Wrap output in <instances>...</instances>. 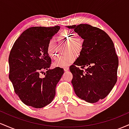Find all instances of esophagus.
<instances>
[{"mask_svg": "<svg viewBox=\"0 0 129 129\" xmlns=\"http://www.w3.org/2000/svg\"><path fill=\"white\" fill-rule=\"evenodd\" d=\"M63 69H64V70L66 71V72H67V71H68L69 70V68L68 67H65L64 68H63Z\"/></svg>", "mask_w": 129, "mask_h": 129, "instance_id": "esophagus-1", "label": "esophagus"}]
</instances>
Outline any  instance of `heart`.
I'll return each instance as SVG.
<instances>
[{
    "mask_svg": "<svg viewBox=\"0 0 129 129\" xmlns=\"http://www.w3.org/2000/svg\"><path fill=\"white\" fill-rule=\"evenodd\" d=\"M75 36L72 32L66 31L60 34L58 36L59 41L61 42H68V51H75L78 53L81 51L82 48V42L80 39L74 38ZM47 54L54 59L58 58L59 54L57 51V48L56 44L53 41L48 42L47 47ZM76 55L73 53H69L67 55L60 57L59 59L54 63V66L56 67H66L69 66L75 60Z\"/></svg>",
    "mask_w": 129,
    "mask_h": 129,
    "instance_id": "1",
    "label": "heart"
}]
</instances>
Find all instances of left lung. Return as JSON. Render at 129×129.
Wrapping results in <instances>:
<instances>
[{
    "mask_svg": "<svg viewBox=\"0 0 129 129\" xmlns=\"http://www.w3.org/2000/svg\"><path fill=\"white\" fill-rule=\"evenodd\" d=\"M67 27L84 39L79 57L70 67L75 92L81 100L95 103L107 96L117 81L118 57L113 42L106 32L90 25Z\"/></svg>",
    "mask_w": 129,
    "mask_h": 129,
    "instance_id": "8db88e82",
    "label": "left lung"
}]
</instances>
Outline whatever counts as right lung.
<instances>
[{
  "mask_svg": "<svg viewBox=\"0 0 129 129\" xmlns=\"http://www.w3.org/2000/svg\"><path fill=\"white\" fill-rule=\"evenodd\" d=\"M59 29V26L29 28L11 48L8 59L9 79L16 94L26 106L42 108L55 96L56 85L64 70L59 67L49 69L51 60L47 47Z\"/></svg>",
  "mask_w": 129,
  "mask_h": 129,
  "instance_id": "1",
  "label": "right lung"
}]
</instances>
